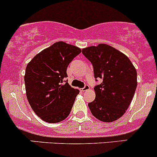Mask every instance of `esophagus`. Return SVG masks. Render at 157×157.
I'll use <instances>...</instances> for the list:
<instances>
[{"mask_svg":"<svg viewBox=\"0 0 157 157\" xmlns=\"http://www.w3.org/2000/svg\"><path fill=\"white\" fill-rule=\"evenodd\" d=\"M89 89H90V88H89V86L88 85V84H86V85L84 86L83 88H82V89H80V90H81L82 92H86V91L89 90Z\"/></svg>","mask_w":157,"mask_h":157,"instance_id":"1","label":"esophagus"}]
</instances>
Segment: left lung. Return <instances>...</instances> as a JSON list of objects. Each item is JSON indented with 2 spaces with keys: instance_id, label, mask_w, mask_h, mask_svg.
<instances>
[{
  "instance_id": "1",
  "label": "left lung",
  "mask_w": 157,
  "mask_h": 157,
  "mask_svg": "<svg viewBox=\"0 0 157 157\" xmlns=\"http://www.w3.org/2000/svg\"><path fill=\"white\" fill-rule=\"evenodd\" d=\"M82 53L92 63L94 78L102 82L94 88L95 99L89 103L98 120L112 122L128 109L137 86V72L129 58L106 44L83 48Z\"/></svg>"
}]
</instances>
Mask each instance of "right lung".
<instances>
[{
	"instance_id": "1",
	"label": "right lung",
	"mask_w": 157,
	"mask_h": 157,
	"mask_svg": "<svg viewBox=\"0 0 157 157\" xmlns=\"http://www.w3.org/2000/svg\"><path fill=\"white\" fill-rule=\"evenodd\" d=\"M80 53V48L58 42L36 55L27 64L25 75L27 100L44 121L58 123L70 114L80 91L65 80L66 71Z\"/></svg>"
}]
</instances>
